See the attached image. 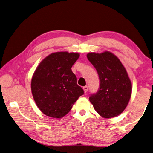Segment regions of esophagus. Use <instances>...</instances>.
Returning <instances> with one entry per match:
<instances>
[{
    "label": "esophagus",
    "mask_w": 153,
    "mask_h": 153,
    "mask_svg": "<svg viewBox=\"0 0 153 153\" xmlns=\"http://www.w3.org/2000/svg\"><path fill=\"white\" fill-rule=\"evenodd\" d=\"M83 89H84V92L86 93L88 91V87L87 85H85V86H84V87H83Z\"/></svg>",
    "instance_id": "esophagus-1"
}]
</instances>
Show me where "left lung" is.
Listing matches in <instances>:
<instances>
[{
    "label": "left lung",
    "instance_id": "obj_1",
    "mask_svg": "<svg viewBox=\"0 0 153 153\" xmlns=\"http://www.w3.org/2000/svg\"><path fill=\"white\" fill-rule=\"evenodd\" d=\"M87 57L98 72L100 83L98 91L89 98L90 102L102 117L118 116L126 108L132 94V84L126 69L109 51L89 53Z\"/></svg>",
    "mask_w": 153,
    "mask_h": 153
}]
</instances>
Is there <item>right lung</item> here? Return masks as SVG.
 Here are the masks:
<instances>
[{
    "label": "right lung",
    "instance_id": "obj_1",
    "mask_svg": "<svg viewBox=\"0 0 153 153\" xmlns=\"http://www.w3.org/2000/svg\"><path fill=\"white\" fill-rule=\"evenodd\" d=\"M79 57L78 53H53L41 61L35 69L30 84L31 92L44 114L55 118L63 117L84 94L71 71Z\"/></svg>",
    "mask_w": 153,
    "mask_h": 153
}]
</instances>
